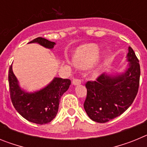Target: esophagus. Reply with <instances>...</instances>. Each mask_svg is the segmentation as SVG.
Masks as SVG:
<instances>
[{"label": "esophagus", "mask_w": 147, "mask_h": 147, "mask_svg": "<svg viewBox=\"0 0 147 147\" xmlns=\"http://www.w3.org/2000/svg\"><path fill=\"white\" fill-rule=\"evenodd\" d=\"M82 82L81 80L80 79H76V78H74L72 80V83L74 85H80Z\"/></svg>", "instance_id": "esophagus-1"}]
</instances>
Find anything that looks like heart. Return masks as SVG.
<instances>
[{"instance_id":"obj_1","label":"heart","mask_w":147,"mask_h":147,"mask_svg":"<svg viewBox=\"0 0 147 147\" xmlns=\"http://www.w3.org/2000/svg\"><path fill=\"white\" fill-rule=\"evenodd\" d=\"M100 54V49L96 45H87L81 46L74 54L75 62L81 66H90L93 64Z\"/></svg>"}]
</instances>
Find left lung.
Listing matches in <instances>:
<instances>
[{
    "mask_svg": "<svg viewBox=\"0 0 147 147\" xmlns=\"http://www.w3.org/2000/svg\"><path fill=\"white\" fill-rule=\"evenodd\" d=\"M129 67L117 76L102 74L96 81L85 84L87 96L84 108L90 119L105 123L121 115L129 108L138 91L141 69L138 59L131 47L128 49Z\"/></svg>",
    "mask_w": 147,
    "mask_h": 147,
    "instance_id": "1",
    "label": "left lung"
}]
</instances>
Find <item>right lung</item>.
Wrapping results in <instances>:
<instances>
[{
    "mask_svg": "<svg viewBox=\"0 0 147 147\" xmlns=\"http://www.w3.org/2000/svg\"><path fill=\"white\" fill-rule=\"evenodd\" d=\"M37 42L47 49H53L55 42L37 37L28 43ZM10 98L13 106L24 119L37 124L49 123L56 117L60 98L67 90L71 80L56 77L45 88L34 93H27L20 89L12 66L9 71Z\"/></svg>",
    "mask_w": 147,
    "mask_h": 147,
    "instance_id": "1",
    "label": "right lung"
}]
</instances>
